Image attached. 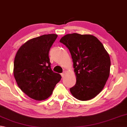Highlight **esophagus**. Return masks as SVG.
<instances>
[{
    "instance_id": "1",
    "label": "esophagus",
    "mask_w": 127,
    "mask_h": 127,
    "mask_svg": "<svg viewBox=\"0 0 127 127\" xmlns=\"http://www.w3.org/2000/svg\"><path fill=\"white\" fill-rule=\"evenodd\" d=\"M66 71H64V72H63V73L61 74L62 77H64V75H65V74H66Z\"/></svg>"
}]
</instances>
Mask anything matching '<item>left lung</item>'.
<instances>
[{
    "label": "left lung",
    "mask_w": 127,
    "mask_h": 127,
    "mask_svg": "<svg viewBox=\"0 0 127 127\" xmlns=\"http://www.w3.org/2000/svg\"><path fill=\"white\" fill-rule=\"evenodd\" d=\"M60 42L67 47L73 63L75 85L70 88L74 97L87 101L102 91L109 77L111 60L103 45L92 35L67 34Z\"/></svg>",
    "instance_id": "obj_1"
}]
</instances>
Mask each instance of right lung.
Returning <instances> with one entry per match:
<instances>
[{
	"label": "right lung",
	"instance_id": "right-lung-1",
	"mask_svg": "<svg viewBox=\"0 0 127 127\" xmlns=\"http://www.w3.org/2000/svg\"><path fill=\"white\" fill-rule=\"evenodd\" d=\"M57 37L56 34L43 35L24 44L14 59L13 73L19 87L37 101L47 99L60 81L59 73L51 68L49 53Z\"/></svg>",
	"mask_w": 127,
	"mask_h": 127
}]
</instances>
